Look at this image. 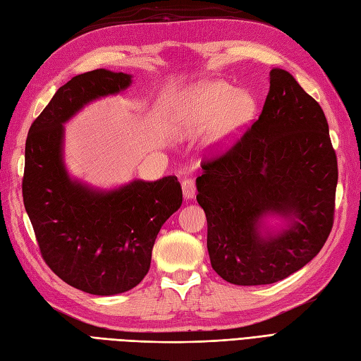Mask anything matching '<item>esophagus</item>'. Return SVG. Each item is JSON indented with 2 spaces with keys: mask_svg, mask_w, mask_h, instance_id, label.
<instances>
[{
  "mask_svg": "<svg viewBox=\"0 0 361 361\" xmlns=\"http://www.w3.org/2000/svg\"><path fill=\"white\" fill-rule=\"evenodd\" d=\"M182 192L185 199H192L196 195V183L192 179H183L182 180Z\"/></svg>",
  "mask_w": 361,
  "mask_h": 361,
  "instance_id": "esophagus-1",
  "label": "esophagus"
}]
</instances>
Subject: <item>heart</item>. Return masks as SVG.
I'll return each mask as SVG.
<instances>
[{"label":"heart","mask_w":361,"mask_h":361,"mask_svg":"<svg viewBox=\"0 0 361 361\" xmlns=\"http://www.w3.org/2000/svg\"><path fill=\"white\" fill-rule=\"evenodd\" d=\"M257 110L256 98L248 90L221 79L191 85L174 105L173 124L182 135H195L208 128L207 150L222 153L247 131Z\"/></svg>","instance_id":"heart-1"}]
</instances>
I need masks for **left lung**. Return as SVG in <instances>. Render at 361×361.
<instances>
[{"mask_svg": "<svg viewBox=\"0 0 361 361\" xmlns=\"http://www.w3.org/2000/svg\"><path fill=\"white\" fill-rule=\"evenodd\" d=\"M202 170L207 248L226 282L276 283L320 252L334 222L337 157L319 102L286 70H271L259 119ZM269 216L283 225L269 226Z\"/></svg>", "mask_w": 361, "mask_h": 361, "instance_id": "left-lung-1", "label": "left lung"}]
</instances>
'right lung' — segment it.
Masks as SVG:
<instances>
[{
    "mask_svg": "<svg viewBox=\"0 0 361 361\" xmlns=\"http://www.w3.org/2000/svg\"><path fill=\"white\" fill-rule=\"evenodd\" d=\"M131 82V75L107 68L73 76L35 119L25 140L23 199L42 257L66 283L94 295L121 294L140 283L157 234L182 205L174 176L104 190L67 170L66 122Z\"/></svg>",
    "mask_w": 361,
    "mask_h": 361,
    "instance_id": "obj_1",
    "label": "right lung"
}]
</instances>
